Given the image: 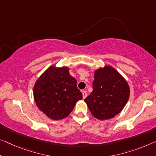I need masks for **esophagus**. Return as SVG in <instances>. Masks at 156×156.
Wrapping results in <instances>:
<instances>
[{
	"mask_svg": "<svg viewBox=\"0 0 156 156\" xmlns=\"http://www.w3.org/2000/svg\"><path fill=\"white\" fill-rule=\"evenodd\" d=\"M82 94H83V99H85L86 97L87 96V92H86V91H83V92H82Z\"/></svg>",
	"mask_w": 156,
	"mask_h": 156,
	"instance_id": "esophagus-1",
	"label": "esophagus"
}]
</instances>
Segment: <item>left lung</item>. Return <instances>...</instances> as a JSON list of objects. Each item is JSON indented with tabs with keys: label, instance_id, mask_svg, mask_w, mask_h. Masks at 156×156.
I'll return each mask as SVG.
<instances>
[{
	"label": "left lung",
	"instance_id": "obj_1",
	"mask_svg": "<svg viewBox=\"0 0 156 156\" xmlns=\"http://www.w3.org/2000/svg\"><path fill=\"white\" fill-rule=\"evenodd\" d=\"M93 90L85 101L94 118L111 119L121 112L129 97V87L125 79L110 66L94 71Z\"/></svg>",
	"mask_w": 156,
	"mask_h": 156
}]
</instances>
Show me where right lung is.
<instances>
[{
    "label": "right lung",
    "instance_id": "obj_1",
    "mask_svg": "<svg viewBox=\"0 0 156 156\" xmlns=\"http://www.w3.org/2000/svg\"><path fill=\"white\" fill-rule=\"evenodd\" d=\"M69 71L66 66L49 67L34 85V97L37 106L52 120L67 117L77 101L83 99L77 81Z\"/></svg>",
    "mask_w": 156,
    "mask_h": 156
}]
</instances>
